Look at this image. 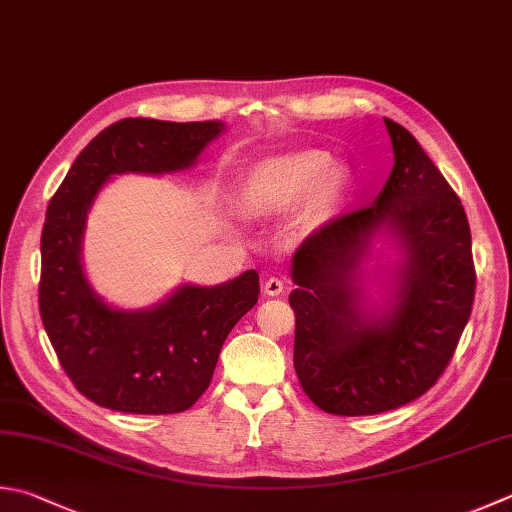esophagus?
Listing matches in <instances>:
<instances>
[{
    "mask_svg": "<svg viewBox=\"0 0 512 512\" xmlns=\"http://www.w3.org/2000/svg\"><path fill=\"white\" fill-rule=\"evenodd\" d=\"M263 289H265L267 296H281L285 292V281H283V278H278V276H269L265 285H263Z\"/></svg>",
    "mask_w": 512,
    "mask_h": 512,
    "instance_id": "1",
    "label": "esophagus"
}]
</instances>
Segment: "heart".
I'll use <instances>...</instances> for the list:
<instances>
[{
    "label": "heart",
    "instance_id": "obj_1",
    "mask_svg": "<svg viewBox=\"0 0 512 512\" xmlns=\"http://www.w3.org/2000/svg\"><path fill=\"white\" fill-rule=\"evenodd\" d=\"M321 202H330L341 189V176L332 171V158L321 151L260 162L245 182L247 205L260 214L283 211L305 200L321 185Z\"/></svg>",
    "mask_w": 512,
    "mask_h": 512
}]
</instances>
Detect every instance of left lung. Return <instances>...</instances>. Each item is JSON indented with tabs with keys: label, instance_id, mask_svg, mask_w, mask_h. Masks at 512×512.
I'll use <instances>...</instances> for the list:
<instances>
[{
	"label": "left lung",
	"instance_id": "obj_1",
	"mask_svg": "<svg viewBox=\"0 0 512 512\" xmlns=\"http://www.w3.org/2000/svg\"><path fill=\"white\" fill-rule=\"evenodd\" d=\"M394 167L372 205L345 211L294 254V370L318 406L339 417L379 414L419 399L455 356L475 301L466 211L408 129L385 118ZM390 224L409 252L388 317L358 314V273L373 231Z\"/></svg>",
	"mask_w": 512,
	"mask_h": 512
}]
</instances>
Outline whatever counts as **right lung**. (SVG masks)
<instances>
[{"mask_svg":"<svg viewBox=\"0 0 512 512\" xmlns=\"http://www.w3.org/2000/svg\"><path fill=\"white\" fill-rule=\"evenodd\" d=\"M220 131V122L124 118L86 144L48 202L40 316L66 376L102 408L189 410L209 388L227 334L258 303L249 269L218 287H180L147 312H118L93 294L80 265L86 211L113 173L187 169Z\"/></svg>","mask_w":512,"mask_h":512,"instance_id":"1","label":"right lung"}]
</instances>
